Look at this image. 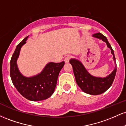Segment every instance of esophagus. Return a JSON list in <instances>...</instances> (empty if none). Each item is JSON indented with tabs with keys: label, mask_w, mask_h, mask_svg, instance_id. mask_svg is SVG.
<instances>
[{
	"label": "esophagus",
	"mask_w": 126,
	"mask_h": 126,
	"mask_svg": "<svg viewBox=\"0 0 126 126\" xmlns=\"http://www.w3.org/2000/svg\"><path fill=\"white\" fill-rule=\"evenodd\" d=\"M71 58H72V56H66V57L64 58V60L65 63H68V62H69V60H70V59Z\"/></svg>",
	"instance_id": "1"
}]
</instances>
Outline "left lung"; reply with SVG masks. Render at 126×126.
I'll return each instance as SVG.
<instances>
[{
  "label": "left lung",
  "mask_w": 126,
  "mask_h": 126,
  "mask_svg": "<svg viewBox=\"0 0 126 126\" xmlns=\"http://www.w3.org/2000/svg\"><path fill=\"white\" fill-rule=\"evenodd\" d=\"M92 36L95 38H99L105 42L107 47L110 48L111 54L113 55V60L115 63V68L112 73L105 78L95 77L88 73L79 60L72 59H70L69 62L73 67L75 79L78 86L85 93L96 95L104 93L112 84L116 74L117 66L114 51L106 37L100 32L94 34Z\"/></svg>",
  "instance_id": "obj_1"
}]
</instances>
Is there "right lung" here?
Wrapping results in <instances>:
<instances>
[{
    "instance_id": "1",
    "label": "right lung",
    "mask_w": 126,
    "mask_h": 126,
    "mask_svg": "<svg viewBox=\"0 0 126 126\" xmlns=\"http://www.w3.org/2000/svg\"><path fill=\"white\" fill-rule=\"evenodd\" d=\"M28 37L17 45L10 62V76L16 89L24 97L32 101L44 100L54 92L59 73L64 62H50L39 74L29 78L23 76L19 70L16 61L22 46L25 44Z\"/></svg>"
}]
</instances>
